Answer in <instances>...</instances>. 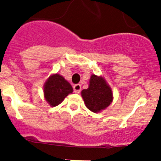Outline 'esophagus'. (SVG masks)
Segmentation results:
<instances>
[{"instance_id":"1","label":"esophagus","mask_w":161,"mask_h":161,"mask_svg":"<svg viewBox=\"0 0 161 161\" xmlns=\"http://www.w3.org/2000/svg\"><path fill=\"white\" fill-rule=\"evenodd\" d=\"M81 85L80 84H76L73 86V90H74V92L76 94H79V92H81Z\"/></svg>"}]
</instances>
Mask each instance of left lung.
Wrapping results in <instances>:
<instances>
[{
    "mask_svg": "<svg viewBox=\"0 0 161 161\" xmlns=\"http://www.w3.org/2000/svg\"><path fill=\"white\" fill-rule=\"evenodd\" d=\"M81 95L86 108L93 113L105 110L114 100L113 91L104 78L92 74L88 88L83 89Z\"/></svg>",
    "mask_w": 161,
    "mask_h": 161,
    "instance_id": "1",
    "label": "left lung"
}]
</instances>
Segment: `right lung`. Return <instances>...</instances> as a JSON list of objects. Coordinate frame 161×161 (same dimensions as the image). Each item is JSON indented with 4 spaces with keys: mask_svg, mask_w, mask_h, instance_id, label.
I'll use <instances>...</instances> for the list:
<instances>
[{
    "mask_svg": "<svg viewBox=\"0 0 161 161\" xmlns=\"http://www.w3.org/2000/svg\"><path fill=\"white\" fill-rule=\"evenodd\" d=\"M44 97L51 107L61 104L65 97L73 92V87L61 75H51L44 85Z\"/></svg>",
    "mask_w": 161,
    "mask_h": 161,
    "instance_id": "add662e5",
    "label": "right lung"
}]
</instances>
